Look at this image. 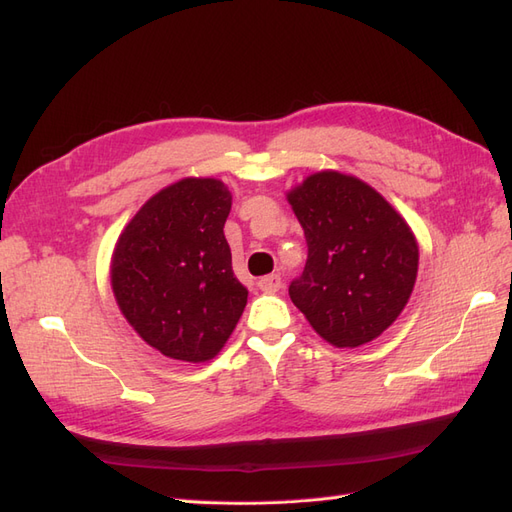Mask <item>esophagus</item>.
I'll return each instance as SVG.
<instances>
[{
  "label": "esophagus",
  "instance_id": "esophagus-1",
  "mask_svg": "<svg viewBox=\"0 0 512 512\" xmlns=\"http://www.w3.org/2000/svg\"><path fill=\"white\" fill-rule=\"evenodd\" d=\"M258 288L262 290V292H277L282 288V277L280 275H265V277H260L258 280Z\"/></svg>",
  "mask_w": 512,
  "mask_h": 512
}]
</instances>
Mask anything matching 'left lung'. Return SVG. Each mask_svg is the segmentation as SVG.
<instances>
[{
  "label": "left lung",
  "instance_id": "left-lung-1",
  "mask_svg": "<svg viewBox=\"0 0 512 512\" xmlns=\"http://www.w3.org/2000/svg\"><path fill=\"white\" fill-rule=\"evenodd\" d=\"M303 226L307 262L290 299L337 348L384 333L406 307L418 245L406 220L361 179L322 170L288 192Z\"/></svg>",
  "mask_w": 512,
  "mask_h": 512
}]
</instances>
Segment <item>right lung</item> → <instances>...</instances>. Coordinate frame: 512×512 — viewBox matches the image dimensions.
<instances>
[{
    "label": "right lung",
    "instance_id": "obj_1",
    "mask_svg": "<svg viewBox=\"0 0 512 512\" xmlns=\"http://www.w3.org/2000/svg\"><path fill=\"white\" fill-rule=\"evenodd\" d=\"M232 196L218 179H181L151 196L123 228L111 286L121 314L168 359L218 354L247 303L224 237Z\"/></svg>",
    "mask_w": 512,
    "mask_h": 512
}]
</instances>
